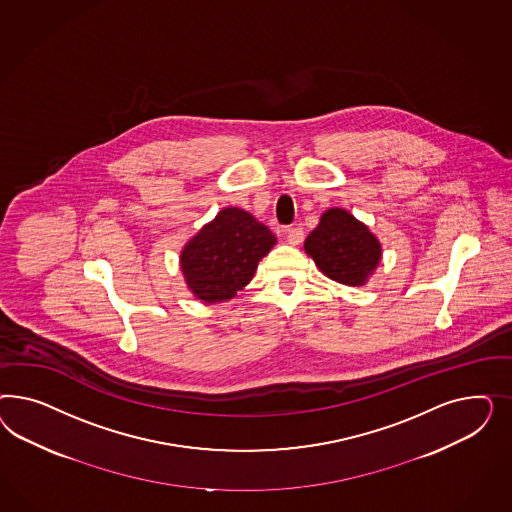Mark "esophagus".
<instances>
[{
  "label": "esophagus",
  "mask_w": 512,
  "mask_h": 512,
  "mask_svg": "<svg viewBox=\"0 0 512 512\" xmlns=\"http://www.w3.org/2000/svg\"><path fill=\"white\" fill-rule=\"evenodd\" d=\"M302 240H304V231H302L300 227H295V229H289V231H287V242H289L291 246H300Z\"/></svg>",
  "instance_id": "esophagus-1"
}]
</instances>
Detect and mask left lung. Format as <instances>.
Instances as JSON below:
<instances>
[{"instance_id":"left-lung-1","label":"left lung","mask_w":512,"mask_h":512,"mask_svg":"<svg viewBox=\"0 0 512 512\" xmlns=\"http://www.w3.org/2000/svg\"><path fill=\"white\" fill-rule=\"evenodd\" d=\"M304 249L326 278L349 287L366 285L383 259L379 238L345 208H328Z\"/></svg>"}]
</instances>
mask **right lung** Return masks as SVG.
Segmentation results:
<instances>
[{
  "instance_id": "1",
  "label": "right lung",
  "mask_w": 512,
  "mask_h": 512,
  "mask_svg": "<svg viewBox=\"0 0 512 512\" xmlns=\"http://www.w3.org/2000/svg\"><path fill=\"white\" fill-rule=\"evenodd\" d=\"M276 242L274 233L246 210L236 206L219 210L180 251V270L189 293L204 304L231 300L253 279Z\"/></svg>"
}]
</instances>
